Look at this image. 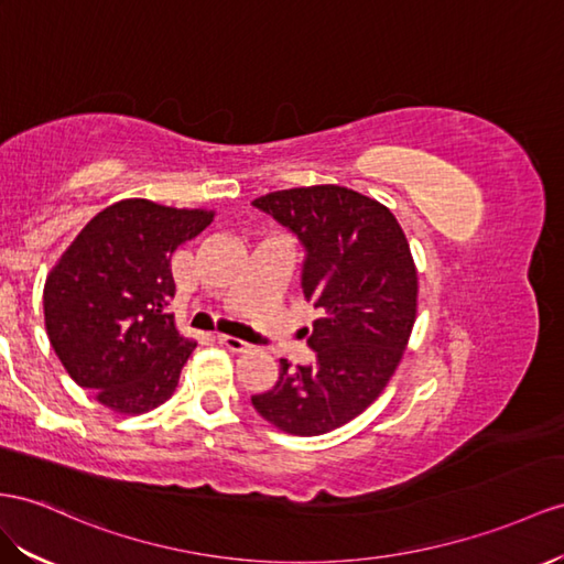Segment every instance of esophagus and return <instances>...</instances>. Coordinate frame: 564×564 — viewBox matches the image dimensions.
I'll list each match as a JSON object with an SVG mask.
<instances>
[{
	"instance_id": "34e87169",
	"label": "esophagus",
	"mask_w": 564,
	"mask_h": 564,
	"mask_svg": "<svg viewBox=\"0 0 564 564\" xmlns=\"http://www.w3.org/2000/svg\"><path fill=\"white\" fill-rule=\"evenodd\" d=\"M216 340H219L230 352H250V348H252V345H248L240 338H234V336H216Z\"/></svg>"
}]
</instances>
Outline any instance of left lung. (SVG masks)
<instances>
[{
  "label": "left lung",
  "mask_w": 564,
  "mask_h": 564,
  "mask_svg": "<svg viewBox=\"0 0 564 564\" xmlns=\"http://www.w3.org/2000/svg\"><path fill=\"white\" fill-rule=\"evenodd\" d=\"M252 205L305 245L302 293L322 312L305 330L316 362L281 359L276 386L252 405L285 433L322 436L362 414L405 355L420 295L410 242L391 209L343 185L291 187Z\"/></svg>",
  "instance_id": "obj_1"
}]
</instances>
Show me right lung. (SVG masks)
<instances>
[{
	"label": "right lung",
	"instance_id": "1",
	"mask_svg": "<svg viewBox=\"0 0 564 564\" xmlns=\"http://www.w3.org/2000/svg\"><path fill=\"white\" fill-rule=\"evenodd\" d=\"M212 221V209L113 202L47 273L42 305L52 348L105 408L142 414L176 391L197 343L164 312L176 293L171 252Z\"/></svg>",
	"mask_w": 564,
	"mask_h": 564
}]
</instances>
